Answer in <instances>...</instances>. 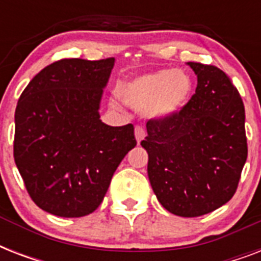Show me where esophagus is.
Returning a JSON list of instances; mask_svg holds the SVG:
<instances>
[{
    "mask_svg": "<svg viewBox=\"0 0 261 261\" xmlns=\"http://www.w3.org/2000/svg\"><path fill=\"white\" fill-rule=\"evenodd\" d=\"M135 134V139H137V142H141L143 138H145V135H146V131L143 128L142 126H137L134 130Z\"/></svg>",
    "mask_w": 261,
    "mask_h": 261,
    "instance_id": "esophagus-1",
    "label": "esophagus"
}]
</instances>
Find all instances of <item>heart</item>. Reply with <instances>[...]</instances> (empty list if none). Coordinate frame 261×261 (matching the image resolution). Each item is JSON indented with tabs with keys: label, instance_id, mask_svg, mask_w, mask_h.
I'll return each instance as SVG.
<instances>
[{
	"label": "heart",
	"instance_id": "heart-1",
	"mask_svg": "<svg viewBox=\"0 0 261 261\" xmlns=\"http://www.w3.org/2000/svg\"><path fill=\"white\" fill-rule=\"evenodd\" d=\"M192 80L184 70L163 69L123 84L122 100L135 110H143L153 120L169 119L188 104Z\"/></svg>",
	"mask_w": 261,
	"mask_h": 261
}]
</instances>
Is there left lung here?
I'll list each match as a JSON object with an SVG mask.
<instances>
[{
  "label": "left lung",
  "instance_id": "obj_1",
  "mask_svg": "<svg viewBox=\"0 0 261 261\" xmlns=\"http://www.w3.org/2000/svg\"><path fill=\"white\" fill-rule=\"evenodd\" d=\"M198 87L181 112L149 120L141 145L159 202L178 217H200L233 198L248 147L239 90L221 69L187 62Z\"/></svg>",
  "mask_w": 261,
  "mask_h": 261
}]
</instances>
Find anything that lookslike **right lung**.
Wrapping results in <instances>:
<instances>
[{
	"label": "right lung",
	"mask_w": 261,
	"mask_h": 261,
	"mask_svg": "<svg viewBox=\"0 0 261 261\" xmlns=\"http://www.w3.org/2000/svg\"><path fill=\"white\" fill-rule=\"evenodd\" d=\"M114 65L115 58L61 59L39 71L18 98L14 163L32 200L50 214L93 213L137 145L133 124L108 126L98 114Z\"/></svg>",
	"instance_id": "right-lung-1"
}]
</instances>
